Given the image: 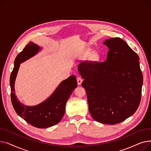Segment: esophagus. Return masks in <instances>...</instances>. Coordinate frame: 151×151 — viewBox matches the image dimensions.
Masks as SVG:
<instances>
[{"mask_svg":"<svg viewBox=\"0 0 151 151\" xmlns=\"http://www.w3.org/2000/svg\"><path fill=\"white\" fill-rule=\"evenodd\" d=\"M82 82H83L82 78H81L80 76L77 77V83H78V85H81V83H82Z\"/></svg>","mask_w":151,"mask_h":151,"instance_id":"34e87169","label":"esophagus"}]
</instances>
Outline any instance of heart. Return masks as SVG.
<instances>
[{
	"mask_svg": "<svg viewBox=\"0 0 151 151\" xmlns=\"http://www.w3.org/2000/svg\"><path fill=\"white\" fill-rule=\"evenodd\" d=\"M88 54H89V52H88Z\"/></svg>",
	"mask_w": 151,
	"mask_h": 151,
	"instance_id": "heart-1",
	"label": "heart"
}]
</instances>
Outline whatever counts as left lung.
Returning a JSON list of instances; mask_svg holds the SVG:
<instances>
[{"label":"left lung","mask_w":151,"mask_h":151,"mask_svg":"<svg viewBox=\"0 0 151 151\" xmlns=\"http://www.w3.org/2000/svg\"><path fill=\"white\" fill-rule=\"evenodd\" d=\"M104 44L109 48L106 61L81 62L78 69L84 79L82 86L92 117L100 123L114 125L138 109L143 77L138 54L122 39L109 38Z\"/></svg>","instance_id":"left-lung-1"}]
</instances>
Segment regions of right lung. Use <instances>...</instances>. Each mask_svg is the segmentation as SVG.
Wrapping results in <instances>:
<instances>
[{
	"instance_id": "obj_1",
	"label": "right lung",
	"mask_w": 151,
	"mask_h": 151,
	"mask_svg": "<svg viewBox=\"0 0 151 151\" xmlns=\"http://www.w3.org/2000/svg\"><path fill=\"white\" fill-rule=\"evenodd\" d=\"M40 50V46L30 42L18 54L14 60L10 84L11 100L15 111L32 126L39 129H45L56 125L61 121L65 111L66 103L77 87V81L75 75L70 76L62 81L51 96L40 104L30 106L21 104L14 93V83L20 63L32 58Z\"/></svg>"
}]
</instances>
